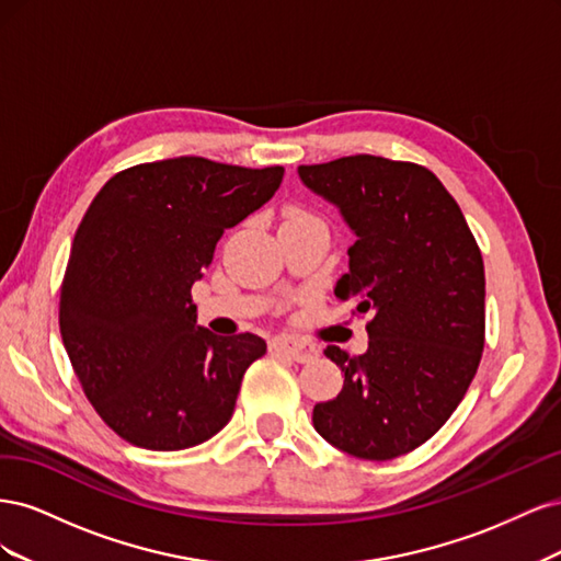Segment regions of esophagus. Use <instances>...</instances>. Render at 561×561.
<instances>
[{
    "mask_svg": "<svg viewBox=\"0 0 561 561\" xmlns=\"http://www.w3.org/2000/svg\"><path fill=\"white\" fill-rule=\"evenodd\" d=\"M268 351L271 353H283V355H287V358H293L297 363H309V360L318 358L316 346L297 342V339H290V336H274L268 342Z\"/></svg>",
    "mask_w": 561,
    "mask_h": 561,
    "instance_id": "1",
    "label": "esophagus"
}]
</instances>
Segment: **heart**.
<instances>
[{"label":"heart","instance_id":"heart-1","mask_svg":"<svg viewBox=\"0 0 561 561\" xmlns=\"http://www.w3.org/2000/svg\"><path fill=\"white\" fill-rule=\"evenodd\" d=\"M304 217H311L307 210H301V208H290L287 210V219H304ZM285 219V222H287Z\"/></svg>","mask_w":561,"mask_h":561}]
</instances>
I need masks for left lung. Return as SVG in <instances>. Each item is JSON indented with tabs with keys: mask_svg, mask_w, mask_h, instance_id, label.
Returning <instances> with one entry per match:
<instances>
[{
	"mask_svg": "<svg viewBox=\"0 0 561 561\" xmlns=\"http://www.w3.org/2000/svg\"><path fill=\"white\" fill-rule=\"evenodd\" d=\"M299 178L353 229L334 295L369 316L363 355L325 348L344 388L313 407V426L336 449L388 461L445 426L480 367L482 252L454 196L419 163L355 154L299 165Z\"/></svg>",
	"mask_w": 561,
	"mask_h": 561,
	"instance_id": "obj_1",
	"label": "left lung"
}]
</instances>
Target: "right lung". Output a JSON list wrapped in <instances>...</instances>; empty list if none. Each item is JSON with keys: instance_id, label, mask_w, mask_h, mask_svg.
<instances>
[{"instance_id": "right-lung-1", "label": "right lung", "mask_w": 561, "mask_h": 561, "mask_svg": "<svg viewBox=\"0 0 561 561\" xmlns=\"http://www.w3.org/2000/svg\"><path fill=\"white\" fill-rule=\"evenodd\" d=\"M283 173L203 157L140 163L107 180L83 215L60 285V334L93 410L126 443L178 451L229 423L266 344L196 325L192 285L225 229L262 208Z\"/></svg>"}]
</instances>
